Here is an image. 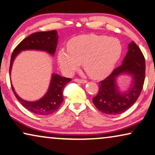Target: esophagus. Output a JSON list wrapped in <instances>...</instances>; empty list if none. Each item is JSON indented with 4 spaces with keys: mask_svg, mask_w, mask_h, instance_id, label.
<instances>
[{
    "mask_svg": "<svg viewBox=\"0 0 155 155\" xmlns=\"http://www.w3.org/2000/svg\"><path fill=\"white\" fill-rule=\"evenodd\" d=\"M75 82H78V83H82V84H85V83L87 82L86 80L85 79H81V78H74V79Z\"/></svg>",
    "mask_w": 155,
    "mask_h": 155,
    "instance_id": "34e87169",
    "label": "esophagus"
}]
</instances>
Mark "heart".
I'll return each mask as SVG.
<instances>
[{
  "instance_id": "b5f03b06",
  "label": "heart",
  "mask_w": 155,
  "mask_h": 155,
  "mask_svg": "<svg viewBox=\"0 0 155 155\" xmlns=\"http://www.w3.org/2000/svg\"><path fill=\"white\" fill-rule=\"evenodd\" d=\"M119 39L103 35H81L71 38L67 49L59 51L58 64L66 74H71L81 66L91 77L101 78L108 75L121 55Z\"/></svg>"
}]
</instances>
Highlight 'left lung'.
<instances>
[{"mask_svg": "<svg viewBox=\"0 0 155 155\" xmlns=\"http://www.w3.org/2000/svg\"><path fill=\"white\" fill-rule=\"evenodd\" d=\"M122 73L133 75L134 84L128 93H119L115 79ZM145 78V60L142 51L134 41L128 45V51L121 65L114 69L104 80L99 82V91L93 98V104L107 114H119L129 109L138 98Z\"/></svg>", "mask_w": 155, "mask_h": 155, "instance_id": "obj_1", "label": "left lung"}]
</instances>
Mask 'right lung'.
<instances>
[{"label":"right lung","mask_w":155,"mask_h":155,"mask_svg":"<svg viewBox=\"0 0 155 155\" xmlns=\"http://www.w3.org/2000/svg\"><path fill=\"white\" fill-rule=\"evenodd\" d=\"M58 32L56 30L48 31L36 32L24 39L17 45L11 55L10 64V74L12 62L19 52L25 50H39L46 51L54 55L55 53L58 42ZM71 78L62 77L60 75L53 74L50 88L46 94L41 100L35 102H28L21 99L15 93L13 86L12 90L15 97L26 109L34 114L38 115H48L58 110L63 101V90Z\"/></svg>","instance_id":"obj_1"}]
</instances>
